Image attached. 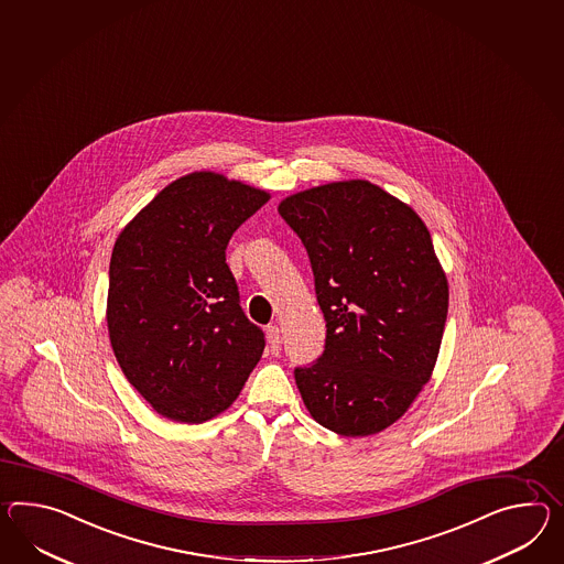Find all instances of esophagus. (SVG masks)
<instances>
[{
    "label": "esophagus",
    "mask_w": 564,
    "mask_h": 564,
    "mask_svg": "<svg viewBox=\"0 0 564 564\" xmlns=\"http://www.w3.org/2000/svg\"><path fill=\"white\" fill-rule=\"evenodd\" d=\"M267 344H269V350L276 355L281 350V332L276 326H269L267 328Z\"/></svg>",
    "instance_id": "34e87169"
}]
</instances>
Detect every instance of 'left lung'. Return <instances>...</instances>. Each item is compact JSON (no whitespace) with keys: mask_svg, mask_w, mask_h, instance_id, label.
<instances>
[{"mask_svg":"<svg viewBox=\"0 0 564 564\" xmlns=\"http://www.w3.org/2000/svg\"><path fill=\"white\" fill-rule=\"evenodd\" d=\"M326 317V350L295 369L319 426L346 438L383 432L432 379L448 314V279L412 206L367 180L288 195Z\"/></svg>","mask_w":564,"mask_h":564,"instance_id":"1","label":"left lung"}]
</instances>
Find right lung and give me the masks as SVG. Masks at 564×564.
Listing matches in <instances>:
<instances>
[{
  "label": "right lung",
  "instance_id": "1",
  "mask_svg": "<svg viewBox=\"0 0 564 564\" xmlns=\"http://www.w3.org/2000/svg\"><path fill=\"white\" fill-rule=\"evenodd\" d=\"M271 193L193 171L169 183L118 234L108 332L126 379L152 410L202 424L240 395L264 350L226 264V247Z\"/></svg>",
  "mask_w": 564,
  "mask_h": 564
}]
</instances>
